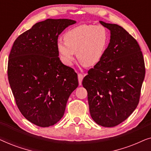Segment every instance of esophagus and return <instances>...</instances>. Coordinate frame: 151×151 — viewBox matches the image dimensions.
<instances>
[{
  "label": "esophagus",
  "mask_w": 151,
  "mask_h": 151,
  "mask_svg": "<svg viewBox=\"0 0 151 151\" xmlns=\"http://www.w3.org/2000/svg\"><path fill=\"white\" fill-rule=\"evenodd\" d=\"M84 78V75L82 73H78V82H79V84L81 85L82 84V81L83 80Z\"/></svg>",
  "instance_id": "34e87169"
}]
</instances>
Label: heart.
I'll use <instances>...</instances> for the list:
<instances>
[{"label":"heart","instance_id":"1","mask_svg":"<svg viewBox=\"0 0 151 151\" xmlns=\"http://www.w3.org/2000/svg\"><path fill=\"white\" fill-rule=\"evenodd\" d=\"M64 39L65 41L57 42L62 60L66 65H71L76 53L80 63L91 67L98 65L104 56L110 35L102 25L82 24L66 32Z\"/></svg>","mask_w":151,"mask_h":151}]
</instances>
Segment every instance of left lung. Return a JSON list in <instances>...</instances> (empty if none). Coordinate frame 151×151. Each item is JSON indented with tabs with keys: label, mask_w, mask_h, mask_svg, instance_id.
I'll list each match as a JSON object with an SVG mask.
<instances>
[{
	"label": "left lung",
	"mask_w": 151,
	"mask_h": 151,
	"mask_svg": "<svg viewBox=\"0 0 151 151\" xmlns=\"http://www.w3.org/2000/svg\"><path fill=\"white\" fill-rule=\"evenodd\" d=\"M111 31L102 60L88 71L82 86L88 93L92 119L104 127L127 119L139 104L145 65L137 40L116 24L100 21Z\"/></svg>",
	"instance_id": "8db88e82"
}]
</instances>
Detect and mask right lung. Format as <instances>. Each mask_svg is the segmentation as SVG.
<instances>
[{"mask_svg":"<svg viewBox=\"0 0 151 151\" xmlns=\"http://www.w3.org/2000/svg\"><path fill=\"white\" fill-rule=\"evenodd\" d=\"M69 19L37 22L14 41L7 76L16 104L25 118L40 127L60 121L70 95L78 86L73 68L63 65L57 49L58 36Z\"/></svg>","mask_w":151,"mask_h":151,"instance_id":"1","label":"right lung"}]
</instances>
